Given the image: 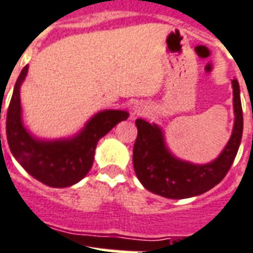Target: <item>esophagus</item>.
I'll use <instances>...</instances> for the list:
<instances>
[{"label":"esophagus","instance_id":"34e87169","mask_svg":"<svg viewBox=\"0 0 253 253\" xmlns=\"http://www.w3.org/2000/svg\"><path fill=\"white\" fill-rule=\"evenodd\" d=\"M148 113V107L144 104V103H137V104L133 105L132 108V117H138L144 116Z\"/></svg>","mask_w":253,"mask_h":253}]
</instances>
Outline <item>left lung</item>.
I'll return each instance as SVG.
<instances>
[{
	"label": "left lung",
	"instance_id": "1",
	"mask_svg": "<svg viewBox=\"0 0 253 253\" xmlns=\"http://www.w3.org/2000/svg\"><path fill=\"white\" fill-rule=\"evenodd\" d=\"M235 121L230 140L214 161L199 165L175 157L168 148L157 124L137 119L133 166L145 189L170 199H183L206 193L226 177L234 162L243 134V111L238 80H232Z\"/></svg>",
	"mask_w": 253,
	"mask_h": 253
}]
</instances>
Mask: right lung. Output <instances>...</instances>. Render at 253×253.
I'll return each mask as SVG.
<instances>
[{
  "label": "right lung",
  "mask_w": 253,
  "mask_h": 253,
  "mask_svg": "<svg viewBox=\"0 0 253 253\" xmlns=\"http://www.w3.org/2000/svg\"><path fill=\"white\" fill-rule=\"evenodd\" d=\"M29 66L19 74L6 115V137L11 154L30 174L50 187H68L83 179L93 164L96 145L101 137L126 120V111L104 109L92 116L75 136L59 140H42L33 136L22 121L21 85ZM1 137V136H0Z\"/></svg>",
  "instance_id": "obj_1"
}]
</instances>
